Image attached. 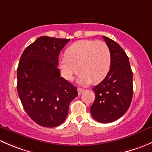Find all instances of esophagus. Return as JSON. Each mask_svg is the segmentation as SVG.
Listing matches in <instances>:
<instances>
[{"label": "esophagus", "mask_w": 152, "mask_h": 152, "mask_svg": "<svg viewBox=\"0 0 152 152\" xmlns=\"http://www.w3.org/2000/svg\"><path fill=\"white\" fill-rule=\"evenodd\" d=\"M78 93H79V95H80V94H82V92L84 91V90L82 88H79V87H78Z\"/></svg>", "instance_id": "1"}]
</instances>
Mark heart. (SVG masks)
I'll return each mask as SVG.
<instances>
[{
    "label": "heart",
    "instance_id": "obj_1",
    "mask_svg": "<svg viewBox=\"0 0 152 152\" xmlns=\"http://www.w3.org/2000/svg\"><path fill=\"white\" fill-rule=\"evenodd\" d=\"M110 65L111 53L108 45L104 41L95 39L75 42L67 48L66 55L59 61L61 73L67 80H72L79 69L82 70L78 79L82 85H90L93 80H103Z\"/></svg>",
    "mask_w": 152,
    "mask_h": 152
}]
</instances>
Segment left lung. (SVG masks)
I'll list each match as a JSON object with an SVG mask.
<instances>
[{
    "mask_svg": "<svg viewBox=\"0 0 152 152\" xmlns=\"http://www.w3.org/2000/svg\"><path fill=\"white\" fill-rule=\"evenodd\" d=\"M111 53L110 71L102 82L93 88L96 95L90 107L93 118L110 123L125 114L133 95L132 71L126 53L113 39L103 36Z\"/></svg>",
    "mask_w": 152,
    "mask_h": 152,
    "instance_id": "8db88e82",
    "label": "left lung"
}]
</instances>
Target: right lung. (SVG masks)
<instances>
[{
    "mask_svg": "<svg viewBox=\"0 0 152 152\" xmlns=\"http://www.w3.org/2000/svg\"><path fill=\"white\" fill-rule=\"evenodd\" d=\"M70 39L42 36L29 45L18 65V95L24 110L37 124L56 127L65 121L76 87L60 76L58 59Z\"/></svg>",
    "mask_w": 152,
    "mask_h": 152,
    "instance_id": "1",
    "label": "right lung"
}]
</instances>
